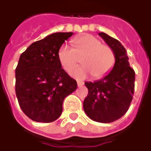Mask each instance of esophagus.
I'll use <instances>...</instances> for the list:
<instances>
[{
    "instance_id": "1",
    "label": "esophagus",
    "mask_w": 151,
    "mask_h": 151,
    "mask_svg": "<svg viewBox=\"0 0 151 151\" xmlns=\"http://www.w3.org/2000/svg\"><path fill=\"white\" fill-rule=\"evenodd\" d=\"M77 83H78V87H81V86H82V85H84V84H85L83 81H78V82Z\"/></svg>"
}]
</instances>
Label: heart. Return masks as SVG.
Segmentation results:
<instances>
[{
	"mask_svg": "<svg viewBox=\"0 0 151 151\" xmlns=\"http://www.w3.org/2000/svg\"><path fill=\"white\" fill-rule=\"evenodd\" d=\"M73 48L66 45L59 47L57 57L66 72H70L81 59L83 66L72 70L70 74L78 80H83L90 74L99 79L110 73L116 61L115 53L110 46L103 45L99 39L86 34L73 39Z\"/></svg>",
	"mask_w": 151,
	"mask_h": 151,
	"instance_id": "1",
	"label": "heart"
}]
</instances>
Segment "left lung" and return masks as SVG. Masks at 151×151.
<instances>
[{"mask_svg":"<svg viewBox=\"0 0 151 151\" xmlns=\"http://www.w3.org/2000/svg\"><path fill=\"white\" fill-rule=\"evenodd\" d=\"M99 36L112 48L116 61L114 68L101 80L85 82L88 94L83 103L85 114L101 123L119 119L129 110L135 88V71L129 63L124 46L105 33Z\"/></svg>","mask_w":151,"mask_h":151,"instance_id":"1","label":"left lung"}]
</instances>
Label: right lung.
<instances>
[{
	"instance_id": "obj_1",
	"label": "right lung",
	"mask_w": 151,
	"mask_h": 151,
	"mask_svg": "<svg viewBox=\"0 0 151 151\" xmlns=\"http://www.w3.org/2000/svg\"><path fill=\"white\" fill-rule=\"evenodd\" d=\"M73 33H55L35 41L22 52L15 69V94L25 114L49 123L63 112V102L78 85L62 68L59 47Z\"/></svg>"
}]
</instances>
